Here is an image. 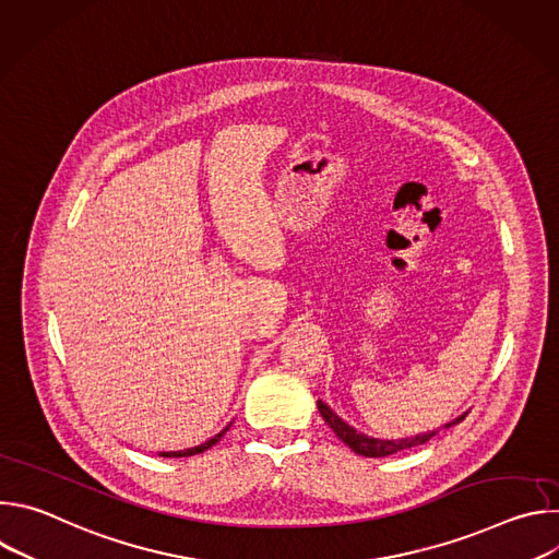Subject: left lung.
<instances>
[{
	"label": "left lung",
	"instance_id": "1",
	"mask_svg": "<svg viewBox=\"0 0 559 559\" xmlns=\"http://www.w3.org/2000/svg\"><path fill=\"white\" fill-rule=\"evenodd\" d=\"M318 412H321L323 420L332 427V431H334L354 453L367 455V457H384V455L397 453V451L416 447V444H425L427 440H431V438L438 433V431H429V433H423V436H416V438H405V440H378V438H369V436H365V433H358L354 427H349L347 423H343L323 401H318ZM464 418H466V414L460 416V418H455L453 423H449L447 429L453 427V425H457V423H462Z\"/></svg>",
	"mask_w": 559,
	"mask_h": 559
}]
</instances>
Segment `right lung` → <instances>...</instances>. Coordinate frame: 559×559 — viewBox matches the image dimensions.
Segmentation results:
<instances>
[{"label": "right lung", "mask_w": 559, "mask_h": 559, "mask_svg": "<svg viewBox=\"0 0 559 559\" xmlns=\"http://www.w3.org/2000/svg\"><path fill=\"white\" fill-rule=\"evenodd\" d=\"M229 429V425L221 431V433H216L214 438H210L207 442H203V444H199V447H192V449H186V451H164V453H158V455H164V457H186V455H197V453H203V451H207L210 447H214L223 436H225V431Z\"/></svg>", "instance_id": "1"}]
</instances>
